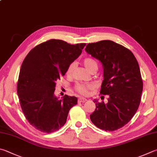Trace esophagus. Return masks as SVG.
Instances as JSON below:
<instances>
[{"instance_id": "1", "label": "esophagus", "mask_w": 157, "mask_h": 157, "mask_svg": "<svg viewBox=\"0 0 157 157\" xmlns=\"http://www.w3.org/2000/svg\"><path fill=\"white\" fill-rule=\"evenodd\" d=\"M86 101H87V99L84 98H79L78 99V101L79 102V103H84V102Z\"/></svg>"}]
</instances>
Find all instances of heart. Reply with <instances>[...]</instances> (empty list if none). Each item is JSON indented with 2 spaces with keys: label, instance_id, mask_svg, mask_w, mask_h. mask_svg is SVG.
<instances>
[{
  "label": "heart",
  "instance_id": "obj_1",
  "mask_svg": "<svg viewBox=\"0 0 157 157\" xmlns=\"http://www.w3.org/2000/svg\"><path fill=\"white\" fill-rule=\"evenodd\" d=\"M83 64L85 67V68H86L89 72L94 69L98 70V63H97V62L95 60V59H93L92 58H85L83 60ZM74 67H75V64L74 63H72L69 65L67 70V75H71L73 70ZM91 88H92V86H91L90 85H84L81 84H78L75 86L76 90L78 91V93L82 94V95H87L88 93V90L91 89Z\"/></svg>",
  "mask_w": 157,
  "mask_h": 157
}]
</instances>
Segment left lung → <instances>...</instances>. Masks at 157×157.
Listing matches in <instances>:
<instances>
[{
  "label": "left lung",
  "instance_id": "1",
  "mask_svg": "<svg viewBox=\"0 0 157 157\" xmlns=\"http://www.w3.org/2000/svg\"><path fill=\"white\" fill-rule=\"evenodd\" d=\"M85 51L103 66L100 93L109 97L106 104L94 99L90 119L101 130H116L131 120L140 104L143 81L138 62L129 49L108 40L88 44Z\"/></svg>",
  "mask_w": 157,
  "mask_h": 157
}]
</instances>
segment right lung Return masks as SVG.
Segmentation results:
<instances>
[{
    "mask_svg": "<svg viewBox=\"0 0 157 157\" xmlns=\"http://www.w3.org/2000/svg\"><path fill=\"white\" fill-rule=\"evenodd\" d=\"M85 45L52 39L34 47L25 58L17 93L25 117L37 130L51 133L60 129L71 108L78 104L76 97L65 95L59 99L54 91L56 81L65 75Z\"/></svg>",
    "mask_w": 157,
    "mask_h": 157,
    "instance_id": "right-lung-1",
    "label": "right lung"
}]
</instances>
